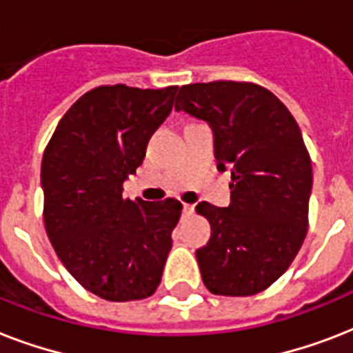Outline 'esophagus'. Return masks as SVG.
<instances>
[{
	"mask_svg": "<svg viewBox=\"0 0 353 353\" xmlns=\"http://www.w3.org/2000/svg\"><path fill=\"white\" fill-rule=\"evenodd\" d=\"M183 212H185V214H192V212H194V205L183 203Z\"/></svg>",
	"mask_w": 353,
	"mask_h": 353,
	"instance_id": "1",
	"label": "esophagus"
}]
</instances>
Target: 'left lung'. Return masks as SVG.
<instances>
[{"mask_svg": "<svg viewBox=\"0 0 353 353\" xmlns=\"http://www.w3.org/2000/svg\"><path fill=\"white\" fill-rule=\"evenodd\" d=\"M176 110L209 122L218 168H231V205L196 207L212 231L196 251L203 284L214 295H256L285 273L306 238L313 172L301 128L252 82L181 85Z\"/></svg>", "mask_w": 353, "mask_h": 353, "instance_id": "obj_1", "label": "left lung"}]
</instances>
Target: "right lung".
<instances>
[{
  "label": "right lung",
  "instance_id": "obj_1",
  "mask_svg": "<svg viewBox=\"0 0 353 353\" xmlns=\"http://www.w3.org/2000/svg\"><path fill=\"white\" fill-rule=\"evenodd\" d=\"M177 85L88 91L60 119L41 159L43 223L58 258L104 301L154 295L183 205L122 198V183L172 112Z\"/></svg>",
  "mask_w": 353,
  "mask_h": 353
}]
</instances>
